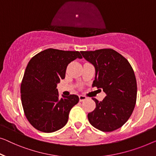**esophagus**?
<instances>
[{
	"instance_id": "1",
	"label": "esophagus",
	"mask_w": 156,
	"mask_h": 156,
	"mask_svg": "<svg viewBox=\"0 0 156 156\" xmlns=\"http://www.w3.org/2000/svg\"><path fill=\"white\" fill-rule=\"evenodd\" d=\"M86 99H87V97L84 96V95H80V96H79V100H80V101H84Z\"/></svg>"
}]
</instances>
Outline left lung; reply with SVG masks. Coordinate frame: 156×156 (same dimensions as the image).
I'll use <instances>...</instances> for the list:
<instances>
[{
	"label": "left lung",
	"instance_id": "1",
	"mask_svg": "<svg viewBox=\"0 0 156 156\" xmlns=\"http://www.w3.org/2000/svg\"><path fill=\"white\" fill-rule=\"evenodd\" d=\"M83 57L94 66L92 87L103 90L106 96L101 101L92 98L96 108L87 115L93 127L112 132L127 121L136 101V77L127 59L113 49L81 51Z\"/></svg>",
	"mask_w": 156,
	"mask_h": 156
}]
</instances>
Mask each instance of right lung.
<instances>
[{"instance_id":"obj_1","label":"right lung","mask_w":156,"mask_h":156,"mask_svg":"<svg viewBox=\"0 0 156 156\" xmlns=\"http://www.w3.org/2000/svg\"><path fill=\"white\" fill-rule=\"evenodd\" d=\"M82 56L78 51L49 48L34 56L21 83V99L28 121L39 131L53 132L68 122L77 95L59 97L57 83L65 78L69 64Z\"/></svg>"}]
</instances>
